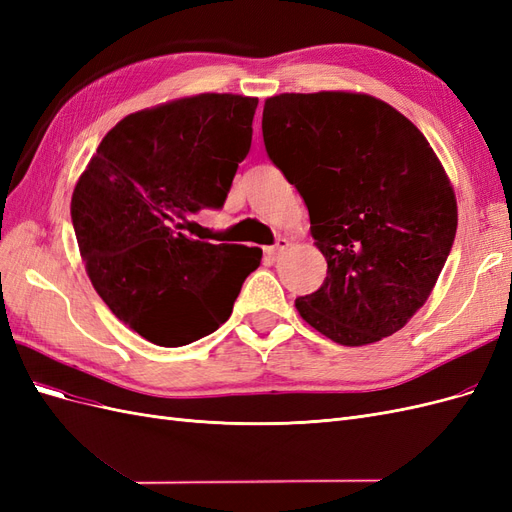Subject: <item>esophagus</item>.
<instances>
[{
  "label": "esophagus",
  "instance_id": "34e87169",
  "mask_svg": "<svg viewBox=\"0 0 512 512\" xmlns=\"http://www.w3.org/2000/svg\"><path fill=\"white\" fill-rule=\"evenodd\" d=\"M288 247H290V241H288L286 237H280V239L275 241V245H271V247H269L267 254H269L271 258H280V256L288 250Z\"/></svg>",
  "mask_w": 512,
  "mask_h": 512
}]
</instances>
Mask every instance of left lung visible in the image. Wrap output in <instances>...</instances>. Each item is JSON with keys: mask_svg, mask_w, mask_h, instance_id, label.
<instances>
[{"mask_svg": "<svg viewBox=\"0 0 512 512\" xmlns=\"http://www.w3.org/2000/svg\"><path fill=\"white\" fill-rule=\"evenodd\" d=\"M262 136L299 190L324 284L294 301L342 346H367L425 305L457 232V198L436 151L397 108L356 91L265 100Z\"/></svg>", "mask_w": 512, "mask_h": 512, "instance_id": "1", "label": "left lung"}]
</instances>
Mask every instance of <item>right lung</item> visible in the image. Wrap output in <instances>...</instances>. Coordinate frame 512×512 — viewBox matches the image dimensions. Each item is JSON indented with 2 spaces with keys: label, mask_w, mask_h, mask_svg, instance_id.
I'll return each mask as SVG.
<instances>
[{
  "label": "right lung",
  "mask_w": 512,
  "mask_h": 512,
  "mask_svg": "<svg viewBox=\"0 0 512 512\" xmlns=\"http://www.w3.org/2000/svg\"><path fill=\"white\" fill-rule=\"evenodd\" d=\"M258 98L196 94L123 117L72 192V224L91 284L147 342L177 348L232 314L258 247L185 237L190 213L220 209L252 145Z\"/></svg>",
  "instance_id": "1"
}]
</instances>
